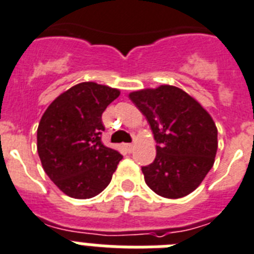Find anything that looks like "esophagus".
Listing matches in <instances>:
<instances>
[{
	"label": "esophagus",
	"instance_id": "esophagus-1",
	"mask_svg": "<svg viewBox=\"0 0 254 254\" xmlns=\"http://www.w3.org/2000/svg\"><path fill=\"white\" fill-rule=\"evenodd\" d=\"M124 148H125V151L127 152V153H131V152H133V149H134V145L131 144V143H127V144H124Z\"/></svg>",
	"mask_w": 254,
	"mask_h": 254
}]
</instances>
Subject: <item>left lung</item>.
<instances>
[{"label":"left lung","instance_id":"left-lung-1","mask_svg":"<svg viewBox=\"0 0 254 254\" xmlns=\"http://www.w3.org/2000/svg\"><path fill=\"white\" fill-rule=\"evenodd\" d=\"M129 98L145 116L157 142L154 161L142 167L147 185L161 197L188 195L215 162L217 127L211 115L174 85L135 90Z\"/></svg>","mask_w":254,"mask_h":254}]
</instances>
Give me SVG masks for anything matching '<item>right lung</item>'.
Masks as SVG:
<instances>
[{
	"mask_svg": "<svg viewBox=\"0 0 254 254\" xmlns=\"http://www.w3.org/2000/svg\"><path fill=\"white\" fill-rule=\"evenodd\" d=\"M120 90L84 81L61 93L39 121L37 149L46 174L76 199L100 194L123 156L103 145L102 114Z\"/></svg>",
	"mask_w": 254,
	"mask_h": 254,
	"instance_id": "1",
	"label": "right lung"
}]
</instances>
